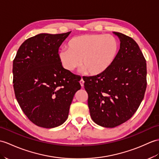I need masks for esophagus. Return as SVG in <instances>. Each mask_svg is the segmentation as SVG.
<instances>
[{"instance_id":"obj_1","label":"esophagus","mask_w":159,"mask_h":159,"mask_svg":"<svg viewBox=\"0 0 159 159\" xmlns=\"http://www.w3.org/2000/svg\"><path fill=\"white\" fill-rule=\"evenodd\" d=\"M80 85L82 87L84 86V80H83V79L80 80Z\"/></svg>"}]
</instances>
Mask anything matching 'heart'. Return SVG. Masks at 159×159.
<instances>
[{
	"label": "heart",
	"instance_id": "heart-1",
	"mask_svg": "<svg viewBox=\"0 0 159 159\" xmlns=\"http://www.w3.org/2000/svg\"><path fill=\"white\" fill-rule=\"evenodd\" d=\"M119 44L111 35L89 34L75 36L67 43V49L58 51L57 57L66 70L72 72L80 64L92 76L104 73L116 60Z\"/></svg>",
	"mask_w": 159,
	"mask_h": 159
}]
</instances>
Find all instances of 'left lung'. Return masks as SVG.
I'll list each match as a JSON object with an SVG mask.
<instances>
[{
  "mask_svg": "<svg viewBox=\"0 0 159 159\" xmlns=\"http://www.w3.org/2000/svg\"><path fill=\"white\" fill-rule=\"evenodd\" d=\"M120 47L113 64L101 75L84 76L91 119L102 127L112 128L135 113L146 89V62L138 45L130 36L114 32Z\"/></svg>",
  "mask_w": 159,
  "mask_h": 159,
  "instance_id": "obj_1",
  "label": "left lung"
}]
</instances>
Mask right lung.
<instances>
[{"instance_id": "obj_1", "label": "right lung", "mask_w": 159, "mask_h": 159, "mask_svg": "<svg viewBox=\"0 0 159 159\" xmlns=\"http://www.w3.org/2000/svg\"><path fill=\"white\" fill-rule=\"evenodd\" d=\"M70 32L39 34L25 40L13 63L15 95L22 111L40 127L54 128L67 119L80 77L62 67L58 49Z\"/></svg>"}]
</instances>
